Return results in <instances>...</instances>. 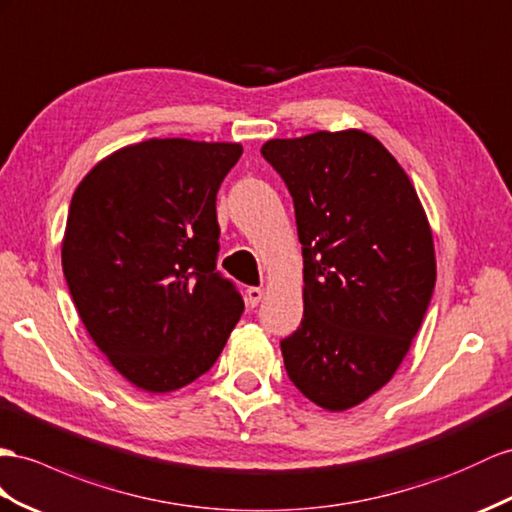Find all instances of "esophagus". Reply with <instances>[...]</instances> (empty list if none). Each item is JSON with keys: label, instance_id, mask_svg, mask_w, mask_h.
<instances>
[{"label": "esophagus", "instance_id": "esophagus-1", "mask_svg": "<svg viewBox=\"0 0 512 512\" xmlns=\"http://www.w3.org/2000/svg\"><path fill=\"white\" fill-rule=\"evenodd\" d=\"M261 298H264V290H261V287H248L246 290L248 307H257L261 303Z\"/></svg>", "mask_w": 512, "mask_h": 512}]
</instances>
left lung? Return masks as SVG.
Masks as SVG:
<instances>
[{
    "instance_id": "1",
    "label": "left lung",
    "mask_w": 512,
    "mask_h": 512,
    "mask_svg": "<svg viewBox=\"0 0 512 512\" xmlns=\"http://www.w3.org/2000/svg\"><path fill=\"white\" fill-rule=\"evenodd\" d=\"M264 160L292 194L303 244L298 329L281 339L290 381L346 411L391 381L426 316L435 246L411 179L359 129L268 140Z\"/></svg>"
}]
</instances>
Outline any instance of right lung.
Listing matches in <instances>:
<instances>
[{"label":"right lung","mask_w":512,"mask_h":512,"mask_svg":"<svg viewBox=\"0 0 512 512\" xmlns=\"http://www.w3.org/2000/svg\"><path fill=\"white\" fill-rule=\"evenodd\" d=\"M240 155L235 142L151 138L101 160L71 199L62 270L77 313L149 393L212 368L244 311L216 270V194Z\"/></svg>","instance_id":"right-lung-1"}]
</instances>
